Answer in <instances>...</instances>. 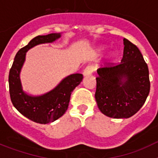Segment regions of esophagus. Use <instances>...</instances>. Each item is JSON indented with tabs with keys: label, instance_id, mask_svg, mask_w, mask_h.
Returning a JSON list of instances; mask_svg holds the SVG:
<instances>
[{
	"label": "esophagus",
	"instance_id": "esophagus-1",
	"mask_svg": "<svg viewBox=\"0 0 158 158\" xmlns=\"http://www.w3.org/2000/svg\"><path fill=\"white\" fill-rule=\"evenodd\" d=\"M94 70H95L94 65H88V66H86L85 69H84V72H83L84 76H89V75L92 74Z\"/></svg>",
	"mask_w": 158,
	"mask_h": 158
}]
</instances>
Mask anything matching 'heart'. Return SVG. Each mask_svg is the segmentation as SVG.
<instances>
[{"label": "heart", "instance_id": "heart-1", "mask_svg": "<svg viewBox=\"0 0 158 158\" xmlns=\"http://www.w3.org/2000/svg\"><path fill=\"white\" fill-rule=\"evenodd\" d=\"M104 47H100V51H104ZM113 58V54H109V58Z\"/></svg>", "mask_w": 158, "mask_h": 158}]
</instances>
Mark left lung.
I'll return each instance as SVG.
<instances>
[{"label": "left lung", "mask_w": 158, "mask_h": 158, "mask_svg": "<svg viewBox=\"0 0 158 158\" xmlns=\"http://www.w3.org/2000/svg\"><path fill=\"white\" fill-rule=\"evenodd\" d=\"M123 56L117 65L97 69V106L104 115L114 118H129L139 111L150 93L148 65L139 49L123 39Z\"/></svg>", "instance_id": "8db88e82"}]
</instances>
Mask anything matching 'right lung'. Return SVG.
Instances as JSON below:
<instances>
[{
  "label": "right lung",
  "instance_id": "add662e5",
  "mask_svg": "<svg viewBox=\"0 0 158 158\" xmlns=\"http://www.w3.org/2000/svg\"><path fill=\"white\" fill-rule=\"evenodd\" d=\"M61 37L60 33L38 35L17 52L8 75L9 94L12 103L23 116L38 123L54 122L65 114L70 95L81 82L83 75L74 73L64 78L51 91L41 96H30L23 91L19 73L29 49L42 43H53Z\"/></svg>",
  "mask_w": 158,
  "mask_h": 158
}]
</instances>
